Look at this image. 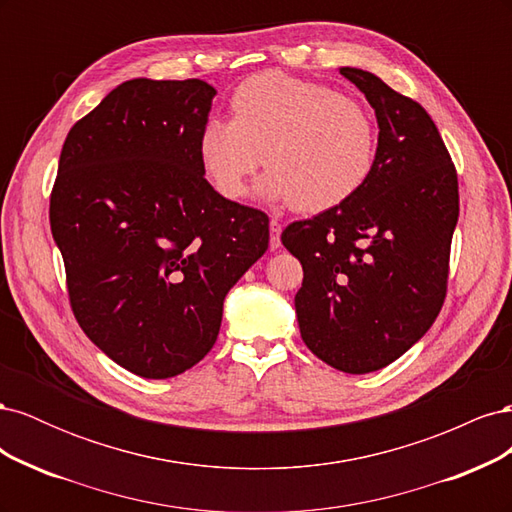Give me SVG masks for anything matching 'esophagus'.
<instances>
[{
  "label": "esophagus",
  "mask_w": 512,
  "mask_h": 512,
  "mask_svg": "<svg viewBox=\"0 0 512 512\" xmlns=\"http://www.w3.org/2000/svg\"><path fill=\"white\" fill-rule=\"evenodd\" d=\"M269 230H271V239H269V247H271V250L275 252V250H277V247H280V245H282V239H280V235H282V224H280V222H277V220H271V222H269Z\"/></svg>",
  "instance_id": "esophagus-1"
}]
</instances>
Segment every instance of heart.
<instances>
[{
  "label": "heart",
  "mask_w": 512,
  "mask_h": 512,
  "mask_svg": "<svg viewBox=\"0 0 512 512\" xmlns=\"http://www.w3.org/2000/svg\"><path fill=\"white\" fill-rule=\"evenodd\" d=\"M230 111L232 119L209 117L198 134L200 166L228 200L247 192L262 162L271 170L260 192L301 213L346 205L374 173V115L329 85L260 72L232 91Z\"/></svg>",
  "instance_id": "b5f03b06"
}]
</instances>
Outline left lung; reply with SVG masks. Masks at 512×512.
Instances as JSON below:
<instances>
[{"instance_id": "1", "label": "left lung", "mask_w": 512, "mask_h": 512, "mask_svg": "<svg viewBox=\"0 0 512 512\" xmlns=\"http://www.w3.org/2000/svg\"><path fill=\"white\" fill-rule=\"evenodd\" d=\"M378 117L376 166L346 205L282 232L299 258L305 346L346 374L397 361L438 318L459 218V183L436 123L376 74L342 68Z\"/></svg>"}]
</instances>
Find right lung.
Segmentation results:
<instances>
[{"instance_id":"right-lung-1","label":"right lung","mask_w":512,"mask_h":512,"mask_svg":"<svg viewBox=\"0 0 512 512\" xmlns=\"http://www.w3.org/2000/svg\"><path fill=\"white\" fill-rule=\"evenodd\" d=\"M213 96L198 79L121 83L70 128L51 190L76 322L151 380L213 348L226 292L269 247L267 213L203 177L198 134Z\"/></svg>"}]
</instances>
